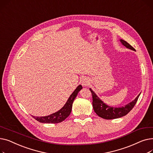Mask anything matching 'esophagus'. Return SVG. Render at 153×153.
Returning a JSON list of instances; mask_svg holds the SVG:
<instances>
[{"label": "esophagus", "instance_id": "obj_1", "mask_svg": "<svg viewBox=\"0 0 153 153\" xmlns=\"http://www.w3.org/2000/svg\"><path fill=\"white\" fill-rule=\"evenodd\" d=\"M90 84V81L89 79L87 78V77H85L84 79H82V85L84 86V87H87Z\"/></svg>", "mask_w": 153, "mask_h": 153}]
</instances>
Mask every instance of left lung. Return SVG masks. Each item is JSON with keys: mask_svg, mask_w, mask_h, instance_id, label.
I'll list each match as a JSON object with an SVG mask.
<instances>
[{"mask_svg": "<svg viewBox=\"0 0 153 153\" xmlns=\"http://www.w3.org/2000/svg\"><path fill=\"white\" fill-rule=\"evenodd\" d=\"M120 42L122 44L125 46L128 49L131 50L133 51H135V49L132 47L129 43H127L123 39H120ZM90 91L92 92V105L94 111L99 117L106 119V120H111L121 118L126 114L132 110L134 107V105L137 102L140 94L136 97L134 100L131 101V102L128 103L125 106L121 107H113L107 105L106 103H104L91 89L90 88Z\"/></svg>", "mask_w": 153, "mask_h": 153, "instance_id": "1", "label": "left lung"}]
</instances>
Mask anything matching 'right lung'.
Returning <instances> with one entry per match:
<instances>
[{"label":"right lung","mask_w":153,"mask_h":153,"mask_svg":"<svg viewBox=\"0 0 153 153\" xmlns=\"http://www.w3.org/2000/svg\"><path fill=\"white\" fill-rule=\"evenodd\" d=\"M82 89V87L81 85H78L74 92L69 96L64 105L59 110L55 112V113L45 117H35L33 115H32V117L39 122L43 123H58L62 122L69 116L72 110V103H73V102L76 97L78 92Z\"/></svg>","instance_id":"add662e5"}]
</instances>
